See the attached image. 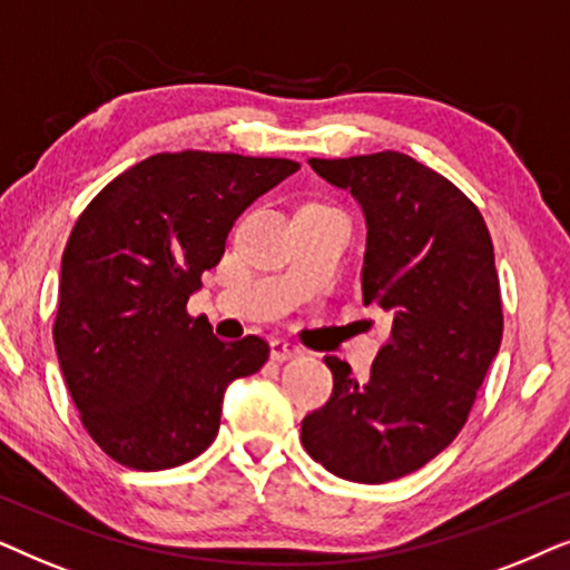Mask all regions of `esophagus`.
<instances>
[{"label": "esophagus", "mask_w": 570, "mask_h": 570, "mask_svg": "<svg viewBox=\"0 0 570 570\" xmlns=\"http://www.w3.org/2000/svg\"><path fill=\"white\" fill-rule=\"evenodd\" d=\"M302 352L294 344H289V341H281V338H273L271 341V360L276 362H289L294 360V356H299Z\"/></svg>", "instance_id": "esophagus-1"}]
</instances>
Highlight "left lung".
I'll return each mask as SVG.
<instances>
[{
	"label": "left lung",
	"mask_w": 570,
	"mask_h": 570,
	"mask_svg": "<svg viewBox=\"0 0 570 570\" xmlns=\"http://www.w3.org/2000/svg\"><path fill=\"white\" fill-rule=\"evenodd\" d=\"M309 166L360 203L362 302L383 309L391 336L362 383L325 356L333 393L302 420V445L341 480L383 484L435 459L472 412L503 338L495 253L474 203L412 156Z\"/></svg>",
	"instance_id": "obj_1"
}]
</instances>
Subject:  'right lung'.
Masks as SVG:
<instances>
[{
  "label": "right lung",
  "mask_w": 570,
  "mask_h": 570,
  "mask_svg": "<svg viewBox=\"0 0 570 570\" xmlns=\"http://www.w3.org/2000/svg\"><path fill=\"white\" fill-rule=\"evenodd\" d=\"M297 169L289 158L156 154L80 214L62 255L55 346L88 435L114 461L158 472L200 456L226 389L268 360L263 338L226 344L185 307L242 210Z\"/></svg>",
  "instance_id": "right-lung-1"
}]
</instances>
